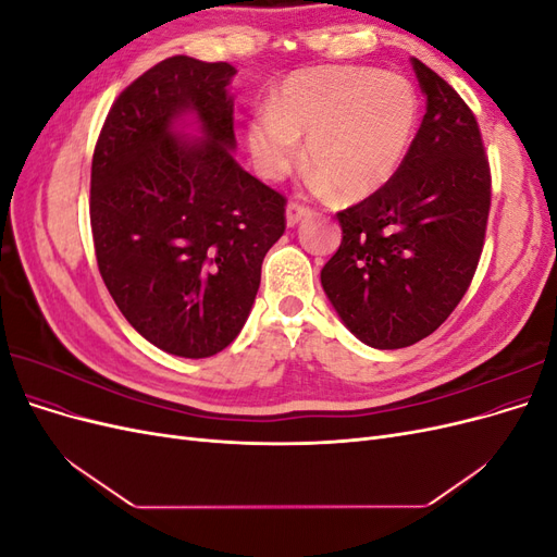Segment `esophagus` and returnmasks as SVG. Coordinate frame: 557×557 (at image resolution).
I'll return each mask as SVG.
<instances>
[{"mask_svg": "<svg viewBox=\"0 0 557 557\" xmlns=\"http://www.w3.org/2000/svg\"><path fill=\"white\" fill-rule=\"evenodd\" d=\"M311 215V209L305 207V205H297V201H290L288 209H285V223H288V227H295L301 218Z\"/></svg>", "mask_w": 557, "mask_h": 557, "instance_id": "obj_1", "label": "esophagus"}]
</instances>
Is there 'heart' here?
I'll use <instances>...</instances> for the list:
<instances>
[{"label":"heart","mask_w":557,"mask_h":557,"mask_svg":"<svg viewBox=\"0 0 557 557\" xmlns=\"http://www.w3.org/2000/svg\"><path fill=\"white\" fill-rule=\"evenodd\" d=\"M416 121L409 78L374 66H311L281 83L269 111L248 123L246 144L260 174L276 181L297 164L305 137L318 188L362 199L395 176Z\"/></svg>","instance_id":"heart-1"}]
</instances>
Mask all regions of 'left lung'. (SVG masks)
<instances>
[{
  "label": "left lung",
  "instance_id": "left-lung-1",
  "mask_svg": "<svg viewBox=\"0 0 557 557\" xmlns=\"http://www.w3.org/2000/svg\"><path fill=\"white\" fill-rule=\"evenodd\" d=\"M425 115L381 190L336 213L342 246L320 283L342 323L367 346L407 348L460 305L476 272L491 211V170L474 113L411 58Z\"/></svg>",
  "mask_w": 557,
  "mask_h": 557
}]
</instances>
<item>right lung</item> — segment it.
<instances>
[{
    "label": "right lung",
    "mask_w": 557,
    "mask_h": 557,
    "mask_svg": "<svg viewBox=\"0 0 557 557\" xmlns=\"http://www.w3.org/2000/svg\"><path fill=\"white\" fill-rule=\"evenodd\" d=\"M237 74L162 60L127 86L99 134L90 225L99 274L146 342L211 358L242 332L285 199L234 160Z\"/></svg>",
    "instance_id": "right-lung-1"
}]
</instances>
